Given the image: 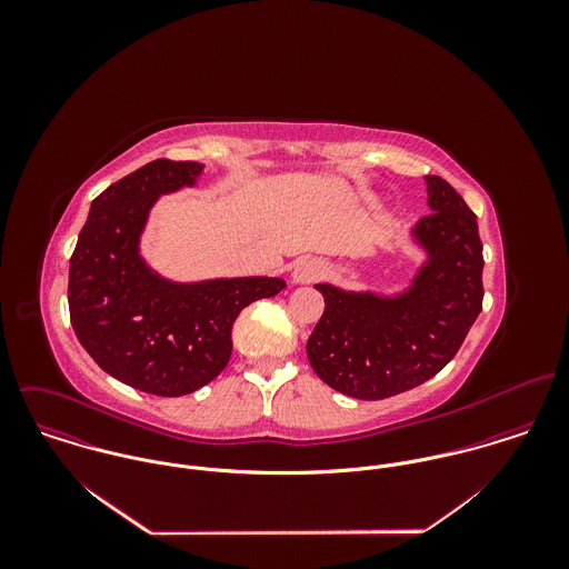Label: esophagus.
Here are the masks:
<instances>
[{
	"label": "esophagus",
	"instance_id": "1",
	"mask_svg": "<svg viewBox=\"0 0 569 569\" xmlns=\"http://www.w3.org/2000/svg\"><path fill=\"white\" fill-rule=\"evenodd\" d=\"M322 273H325V267H322L320 260H316V258H305V260H300V262L296 264L291 278H293L296 284H309V282H316Z\"/></svg>",
	"mask_w": 569,
	"mask_h": 569
}]
</instances>
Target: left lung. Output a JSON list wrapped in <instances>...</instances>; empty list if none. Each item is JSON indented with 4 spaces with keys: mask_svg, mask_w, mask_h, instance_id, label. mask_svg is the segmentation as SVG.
Wrapping results in <instances>:
<instances>
[{
    "mask_svg": "<svg viewBox=\"0 0 569 569\" xmlns=\"http://www.w3.org/2000/svg\"><path fill=\"white\" fill-rule=\"evenodd\" d=\"M429 214L411 234L427 251L397 296L316 284L325 313L307 341L316 375L332 390L381 401L438 375L460 350L482 311L478 217L442 177L427 174Z\"/></svg>",
    "mask_w": 569,
    "mask_h": 569,
    "instance_id": "obj_1",
    "label": "left lung"
}]
</instances>
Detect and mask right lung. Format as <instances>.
<instances>
[{"mask_svg": "<svg viewBox=\"0 0 569 569\" xmlns=\"http://www.w3.org/2000/svg\"><path fill=\"white\" fill-rule=\"evenodd\" d=\"M201 170L156 160L111 183L91 201L70 258V320L82 348L107 375L156 397H183L217 379L239 313L287 287L264 276L172 282L140 256L158 197L194 186Z\"/></svg>", "mask_w": 569, "mask_h": 569, "instance_id": "obj_1", "label": "right lung"}]
</instances>
